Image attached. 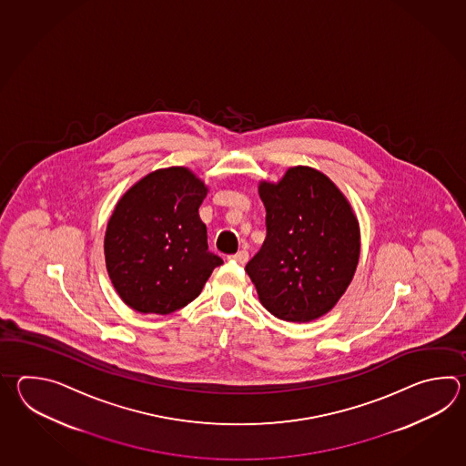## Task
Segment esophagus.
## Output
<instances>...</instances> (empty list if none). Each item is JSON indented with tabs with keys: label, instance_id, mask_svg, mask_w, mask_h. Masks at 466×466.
Listing matches in <instances>:
<instances>
[{
	"label": "esophagus",
	"instance_id": "1",
	"mask_svg": "<svg viewBox=\"0 0 466 466\" xmlns=\"http://www.w3.org/2000/svg\"><path fill=\"white\" fill-rule=\"evenodd\" d=\"M229 259H233V261H237L238 265H245L248 261V251L247 249H239L238 253L235 255H231Z\"/></svg>",
	"mask_w": 466,
	"mask_h": 466
}]
</instances>
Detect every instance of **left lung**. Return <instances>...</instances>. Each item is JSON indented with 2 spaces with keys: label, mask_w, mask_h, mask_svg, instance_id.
Wrapping results in <instances>:
<instances>
[{
  "label": "left lung",
  "mask_w": 466,
  "mask_h": 466,
  "mask_svg": "<svg viewBox=\"0 0 466 466\" xmlns=\"http://www.w3.org/2000/svg\"><path fill=\"white\" fill-rule=\"evenodd\" d=\"M267 238L248 277L273 317L307 323L345 295L360 259V223L341 189L311 167H291L277 183L261 179Z\"/></svg>",
  "instance_id": "8db88e82"
}]
</instances>
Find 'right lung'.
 Masks as SVG:
<instances>
[{
    "label": "right lung",
    "mask_w": 466,
    "mask_h": 466,
    "mask_svg": "<svg viewBox=\"0 0 466 466\" xmlns=\"http://www.w3.org/2000/svg\"><path fill=\"white\" fill-rule=\"evenodd\" d=\"M208 187L185 167L159 168L129 187L105 233L106 271L135 311L168 315L198 297L223 259L208 251L199 205Z\"/></svg>",
    "instance_id": "right-lung-1"
}]
</instances>
